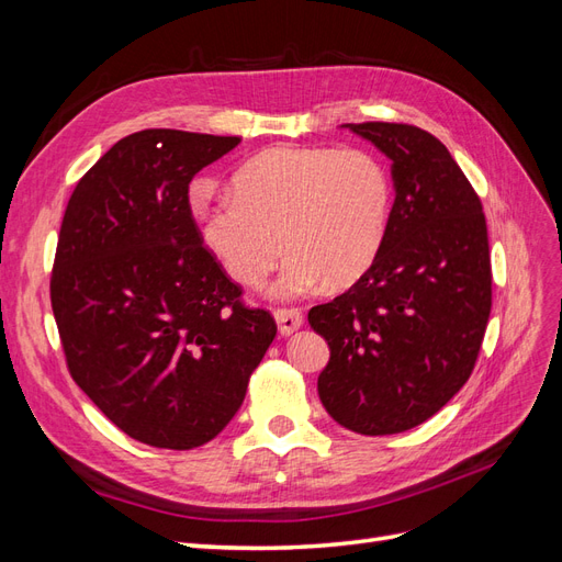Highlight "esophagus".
<instances>
[{"label":"esophagus","mask_w":562,"mask_h":562,"mask_svg":"<svg viewBox=\"0 0 562 562\" xmlns=\"http://www.w3.org/2000/svg\"><path fill=\"white\" fill-rule=\"evenodd\" d=\"M277 318V326L281 335H293L300 326H302V312L300 310H277L274 312Z\"/></svg>","instance_id":"esophagus-1"}]
</instances>
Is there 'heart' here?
<instances>
[{
  "label": "heart",
  "instance_id": "heart-1",
  "mask_svg": "<svg viewBox=\"0 0 562 562\" xmlns=\"http://www.w3.org/2000/svg\"><path fill=\"white\" fill-rule=\"evenodd\" d=\"M394 206L384 164L363 149L274 147L246 161L234 194L201 211V239L241 285L265 281L283 255L277 295L347 288L375 265Z\"/></svg>",
  "mask_w": 562,
  "mask_h": 562
}]
</instances>
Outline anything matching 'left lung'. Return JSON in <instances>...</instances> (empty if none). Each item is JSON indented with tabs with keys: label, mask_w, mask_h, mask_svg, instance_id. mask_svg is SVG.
I'll use <instances>...</instances> for the list:
<instances>
[{
	"label": "left lung",
	"mask_w": 562,
	"mask_h": 562,
	"mask_svg": "<svg viewBox=\"0 0 562 562\" xmlns=\"http://www.w3.org/2000/svg\"><path fill=\"white\" fill-rule=\"evenodd\" d=\"M391 159L396 199L382 250L347 293L310 312L330 361L328 415L363 436L434 417L471 375L492 307L487 225L448 147L407 124H345Z\"/></svg>",
	"instance_id": "obj_1"
}]
</instances>
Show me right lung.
I'll return each mask as SVG.
<instances>
[{
    "instance_id": "obj_1",
    "label": "right lung",
    "mask_w": 562,
    "mask_h": 562,
    "mask_svg": "<svg viewBox=\"0 0 562 562\" xmlns=\"http://www.w3.org/2000/svg\"><path fill=\"white\" fill-rule=\"evenodd\" d=\"M239 143L173 128L126 135L67 201L50 277L67 368L147 446L213 440L277 335L269 312L244 307L190 209L192 178Z\"/></svg>"
}]
</instances>
